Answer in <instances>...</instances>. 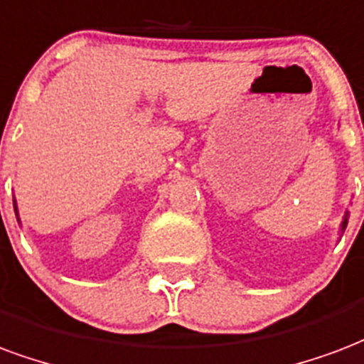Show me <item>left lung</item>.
Wrapping results in <instances>:
<instances>
[{
	"mask_svg": "<svg viewBox=\"0 0 364 364\" xmlns=\"http://www.w3.org/2000/svg\"><path fill=\"white\" fill-rule=\"evenodd\" d=\"M347 220H349V212H346V214H343V220H341V223H340V235H343V231H346Z\"/></svg>",
	"mask_w": 364,
	"mask_h": 364,
	"instance_id": "8db88e82",
	"label": "left lung"
}]
</instances>
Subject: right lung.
<instances>
[{
	"mask_svg": "<svg viewBox=\"0 0 364 364\" xmlns=\"http://www.w3.org/2000/svg\"><path fill=\"white\" fill-rule=\"evenodd\" d=\"M13 206H15V214H17V222L21 223V220H18V208H17V200H13Z\"/></svg>",
	"mask_w": 364,
	"mask_h": 364,
	"instance_id": "1",
	"label": "right lung"
}]
</instances>
